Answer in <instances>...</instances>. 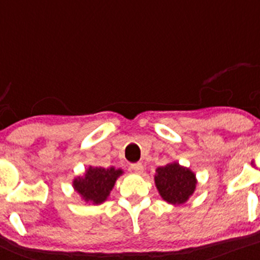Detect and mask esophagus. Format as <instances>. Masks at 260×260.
I'll return each instance as SVG.
<instances>
[{
	"mask_svg": "<svg viewBox=\"0 0 260 260\" xmlns=\"http://www.w3.org/2000/svg\"><path fill=\"white\" fill-rule=\"evenodd\" d=\"M130 168L138 174H141L142 172H144V166H142L141 163H134V165H131Z\"/></svg>",
	"mask_w": 260,
	"mask_h": 260,
	"instance_id": "34e87169",
	"label": "esophagus"
}]
</instances>
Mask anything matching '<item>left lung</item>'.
Instances as JSON below:
<instances>
[{
    "mask_svg": "<svg viewBox=\"0 0 260 260\" xmlns=\"http://www.w3.org/2000/svg\"><path fill=\"white\" fill-rule=\"evenodd\" d=\"M154 183L163 200L173 205H179L193 195L197 178L189 168L172 162L156 169Z\"/></svg>",
    "mask_w": 260,
    "mask_h": 260,
    "instance_id": "left-lung-1",
    "label": "left lung"
}]
</instances>
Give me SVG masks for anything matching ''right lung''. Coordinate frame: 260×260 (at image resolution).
I'll return each instance as SVG.
<instances>
[{"label": "right lung", "instance_id": "add662e5", "mask_svg": "<svg viewBox=\"0 0 260 260\" xmlns=\"http://www.w3.org/2000/svg\"><path fill=\"white\" fill-rule=\"evenodd\" d=\"M122 174V169L114 167H89L86 174L74 179V188L82 197L86 203L94 205L102 204L107 200L114 186L116 179Z\"/></svg>", "mask_w": 260, "mask_h": 260}]
</instances>
